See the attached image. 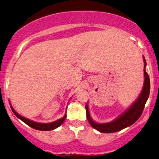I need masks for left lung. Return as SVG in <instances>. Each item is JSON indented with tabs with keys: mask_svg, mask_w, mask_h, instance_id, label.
Here are the masks:
<instances>
[{
	"mask_svg": "<svg viewBox=\"0 0 159 159\" xmlns=\"http://www.w3.org/2000/svg\"><path fill=\"white\" fill-rule=\"evenodd\" d=\"M144 61V83L143 87L142 92L140 93L138 98L136 100L134 103L128 108L124 113H122L120 116L116 119L113 122L107 123H97L94 122L91 118L90 113L88 107V104L85 105V110H86V117L88 119L89 124L92 125V128L96 129L97 131L101 133H113L116 131H121L124 128L131 125L140 117L143 111L144 107L147 103L148 98L150 92V81H149V75L146 72V62L145 58L143 57Z\"/></svg>",
	"mask_w": 159,
	"mask_h": 159,
	"instance_id": "obj_1",
	"label": "left lung"
}]
</instances>
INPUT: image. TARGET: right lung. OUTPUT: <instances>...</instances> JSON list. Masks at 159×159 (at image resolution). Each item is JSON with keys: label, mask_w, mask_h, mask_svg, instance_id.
Returning <instances> with one entry per match:
<instances>
[{"label": "right lung", "mask_w": 159, "mask_h": 159, "mask_svg": "<svg viewBox=\"0 0 159 159\" xmlns=\"http://www.w3.org/2000/svg\"><path fill=\"white\" fill-rule=\"evenodd\" d=\"M10 107H11L12 111L13 112V113L15 114L17 118L21 119L22 122H24L25 124L28 125V126H30V127L34 128V129H36V130H39V131H51V130L56 129V128L59 127L64 122V121L65 120L66 117H67V115L65 114V115L64 116L63 118L58 119V120L55 121V122H50V123L35 122H34V121H31V120H30V119L25 118V117H23V116H22L19 115V113H17L14 110V109L12 108V106H10Z\"/></svg>", "instance_id": "right-lung-1"}]
</instances>
